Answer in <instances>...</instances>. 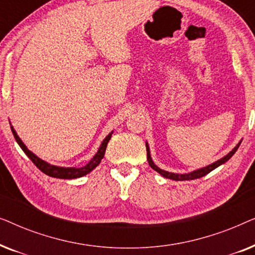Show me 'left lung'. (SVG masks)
Masks as SVG:
<instances>
[{"instance_id":"obj_1","label":"left lung","mask_w":255,"mask_h":255,"mask_svg":"<svg viewBox=\"0 0 255 255\" xmlns=\"http://www.w3.org/2000/svg\"><path fill=\"white\" fill-rule=\"evenodd\" d=\"M240 144H242V140H240L238 144L235 146V148L232 149L231 152H229L228 154L223 156L217 161L212 162L211 165H208L205 167H202V168H198V169H195L193 172H189V173H184V174H179V173H172V172H168V170H165V169H161L160 167H158L154 163V161L152 160V156H151V151H149V146H148V142L146 141V151H147V161H148V165L151 166L152 169H154L155 172H158L160 175L166 177V179H169V180H174V181H187V180H195V179H200V177L207 175L212 170L217 168L221 165H224V163L228 161L232 158V155L235 154L237 152V149L239 148Z\"/></svg>"}]
</instances>
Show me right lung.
Instances as JSON below:
<instances>
[{
	"instance_id": "right-lung-1",
	"label": "right lung",
	"mask_w": 255,
	"mask_h": 255,
	"mask_svg": "<svg viewBox=\"0 0 255 255\" xmlns=\"http://www.w3.org/2000/svg\"><path fill=\"white\" fill-rule=\"evenodd\" d=\"M10 127H11L12 134L16 139L17 144L20 146V148L23 149L24 153L29 156L31 161H32L34 165H36L38 168L41 170V172L46 174V175L52 176V177H57V179H78V177L85 176V175H87V174H89L90 172H92L93 169H95L96 167L100 165L101 161H102L104 153H106L108 142H109L111 135H113V133H114V131H111L110 133L103 139L102 144H101L99 149H97L96 154L89 160V162L87 163V165L82 166V167H61V166L51 165V163L45 161V160L40 159L39 156H37L33 152H31L30 149L26 147V145L22 141V139L18 137V134H17L16 130L13 128L11 124H10Z\"/></svg>"
}]
</instances>
